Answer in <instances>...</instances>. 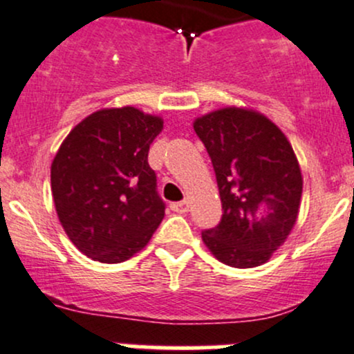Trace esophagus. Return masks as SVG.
<instances>
[{
    "instance_id": "1",
    "label": "esophagus",
    "mask_w": 354,
    "mask_h": 354,
    "mask_svg": "<svg viewBox=\"0 0 354 354\" xmlns=\"http://www.w3.org/2000/svg\"><path fill=\"white\" fill-rule=\"evenodd\" d=\"M171 209L176 211V213H186V211L189 209V203L188 201H178V203H173L171 205Z\"/></svg>"
}]
</instances>
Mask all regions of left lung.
Returning a JSON list of instances; mask_svg holds the SVG:
<instances>
[{"label": "left lung", "mask_w": 354, "mask_h": 354, "mask_svg": "<svg viewBox=\"0 0 354 354\" xmlns=\"http://www.w3.org/2000/svg\"><path fill=\"white\" fill-rule=\"evenodd\" d=\"M194 131L216 174L223 216L201 233L216 259L233 268L266 263L286 241L299 213L303 178L288 138L246 108L196 118Z\"/></svg>", "instance_id": "obj_1"}]
</instances>
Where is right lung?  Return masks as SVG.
<instances>
[{
	"label": "right lung",
	"mask_w": 354,
	"mask_h": 354,
	"mask_svg": "<svg viewBox=\"0 0 354 354\" xmlns=\"http://www.w3.org/2000/svg\"><path fill=\"white\" fill-rule=\"evenodd\" d=\"M163 129L160 116L133 106L84 118L59 146L51 191L64 233L83 254L121 263L148 245L165 218L149 145Z\"/></svg>",
	"instance_id": "1"
}]
</instances>
